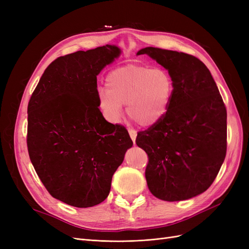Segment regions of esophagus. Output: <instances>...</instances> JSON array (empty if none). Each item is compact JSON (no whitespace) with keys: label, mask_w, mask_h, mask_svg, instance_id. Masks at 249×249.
Instances as JSON below:
<instances>
[{"label":"esophagus","mask_w":249,"mask_h":249,"mask_svg":"<svg viewBox=\"0 0 249 249\" xmlns=\"http://www.w3.org/2000/svg\"><path fill=\"white\" fill-rule=\"evenodd\" d=\"M129 134H130V137H131V139L133 140V142H134V144H135V140H136V136H137V133L135 132L134 130H129Z\"/></svg>","instance_id":"esophagus-1"}]
</instances>
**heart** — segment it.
<instances>
[{
  "label": "heart",
  "instance_id": "b5f03b06",
  "mask_svg": "<svg viewBox=\"0 0 249 249\" xmlns=\"http://www.w3.org/2000/svg\"><path fill=\"white\" fill-rule=\"evenodd\" d=\"M107 89L97 93V106L111 123H118L126 112L143 127L159 124L167 114L175 84L168 71L138 64H126L111 71Z\"/></svg>",
  "mask_w": 249,
  "mask_h": 249
}]
</instances>
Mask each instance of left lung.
Masks as SVG:
<instances>
[{"label": "left lung", "mask_w": 249, "mask_h": 249, "mask_svg": "<svg viewBox=\"0 0 249 249\" xmlns=\"http://www.w3.org/2000/svg\"><path fill=\"white\" fill-rule=\"evenodd\" d=\"M148 55L168 71L175 84L167 114L137 134L147 154L149 191L166 201L189 199L212 185L227 155V108L208 67L182 52L148 47Z\"/></svg>", "instance_id": "left-lung-1"}]
</instances>
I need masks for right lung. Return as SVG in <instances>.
Masks as SVG:
<instances>
[{
	"mask_svg": "<svg viewBox=\"0 0 249 249\" xmlns=\"http://www.w3.org/2000/svg\"><path fill=\"white\" fill-rule=\"evenodd\" d=\"M120 55L106 44L54 60L28 105L30 160L53 197L77 208L108 197L112 177L133 141L124 126L104 118L96 76Z\"/></svg>",
	"mask_w": 249,
	"mask_h": 249,
	"instance_id": "1",
	"label": "right lung"
}]
</instances>
